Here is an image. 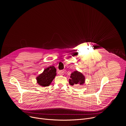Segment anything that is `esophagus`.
<instances>
[{
    "label": "esophagus",
    "instance_id": "obj_1",
    "mask_svg": "<svg viewBox=\"0 0 126 126\" xmlns=\"http://www.w3.org/2000/svg\"><path fill=\"white\" fill-rule=\"evenodd\" d=\"M66 72V71L65 70H63L60 71V73L61 75H64Z\"/></svg>",
    "mask_w": 126,
    "mask_h": 126
}]
</instances>
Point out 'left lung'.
<instances>
[{
    "label": "left lung",
    "mask_w": 126,
    "mask_h": 126,
    "mask_svg": "<svg viewBox=\"0 0 126 126\" xmlns=\"http://www.w3.org/2000/svg\"><path fill=\"white\" fill-rule=\"evenodd\" d=\"M69 80V84L72 86L76 84L82 85L85 82V77L81 73L75 71L71 74L70 79Z\"/></svg>",
    "instance_id": "left-lung-1"
}]
</instances>
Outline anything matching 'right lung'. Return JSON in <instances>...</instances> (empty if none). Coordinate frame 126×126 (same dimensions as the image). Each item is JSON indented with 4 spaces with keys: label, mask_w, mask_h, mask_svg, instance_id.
Returning <instances> with one entry per match:
<instances>
[{
    "label": "right lung",
    "mask_w": 126,
    "mask_h": 126,
    "mask_svg": "<svg viewBox=\"0 0 126 126\" xmlns=\"http://www.w3.org/2000/svg\"><path fill=\"white\" fill-rule=\"evenodd\" d=\"M56 75V68L53 66H50L45 69L43 73L36 78L37 83L42 86H48L54 79Z\"/></svg>",
    "instance_id": "1"
}]
</instances>
